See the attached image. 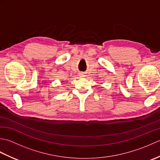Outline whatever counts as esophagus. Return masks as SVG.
I'll return each mask as SVG.
<instances>
[{
	"label": "esophagus",
	"instance_id": "1",
	"mask_svg": "<svg viewBox=\"0 0 160 160\" xmlns=\"http://www.w3.org/2000/svg\"><path fill=\"white\" fill-rule=\"evenodd\" d=\"M80 76L81 78H84V77L86 76V75L84 74V73H80Z\"/></svg>",
	"mask_w": 160,
	"mask_h": 160
}]
</instances>
